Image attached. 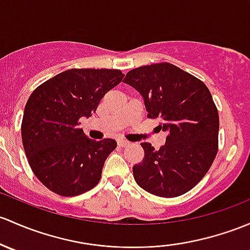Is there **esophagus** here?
<instances>
[{"mask_svg":"<svg viewBox=\"0 0 250 250\" xmlns=\"http://www.w3.org/2000/svg\"><path fill=\"white\" fill-rule=\"evenodd\" d=\"M118 145H120L121 147H127L130 145V143L129 141L125 140V139H120V140H118Z\"/></svg>","mask_w":250,"mask_h":250,"instance_id":"esophagus-1","label":"esophagus"}]
</instances>
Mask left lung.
Listing matches in <instances>:
<instances>
[{
	"label": "left lung",
	"mask_w": 250,
	"mask_h": 250,
	"mask_svg": "<svg viewBox=\"0 0 250 250\" xmlns=\"http://www.w3.org/2000/svg\"><path fill=\"white\" fill-rule=\"evenodd\" d=\"M125 83L139 91L147 117L159 118L167 132L158 151L143 143L145 157L133 167L144 190L176 198L198 185L218 152L219 115L207 86L167 62L144 65L127 73Z\"/></svg>",
	"instance_id": "obj_1"
}]
</instances>
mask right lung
Instances as JSON below:
<instances>
[{"label": "right lung", "mask_w": 250, "mask_h": 250, "mask_svg": "<svg viewBox=\"0 0 250 250\" xmlns=\"http://www.w3.org/2000/svg\"><path fill=\"white\" fill-rule=\"evenodd\" d=\"M120 69H68L39 85L28 98L21 138L28 164L49 190L77 196L98 185L114 139L92 140L79 128L106 92L122 81Z\"/></svg>", "instance_id": "add662e5"}]
</instances>
